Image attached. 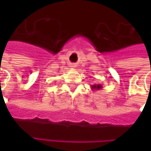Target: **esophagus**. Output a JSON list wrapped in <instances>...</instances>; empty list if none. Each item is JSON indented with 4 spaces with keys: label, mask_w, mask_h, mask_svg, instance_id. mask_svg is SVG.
Returning a JSON list of instances; mask_svg holds the SVG:
<instances>
[{
    "label": "esophagus",
    "mask_w": 151,
    "mask_h": 151,
    "mask_svg": "<svg viewBox=\"0 0 151 151\" xmlns=\"http://www.w3.org/2000/svg\"><path fill=\"white\" fill-rule=\"evenodd\" d=\"M71 67H74V65H71Z\"/></svg>",
    "instance_id": "obj_1"
}]
</instances>
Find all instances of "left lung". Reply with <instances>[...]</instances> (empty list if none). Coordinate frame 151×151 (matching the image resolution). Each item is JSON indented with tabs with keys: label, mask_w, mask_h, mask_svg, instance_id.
Returning a JSON list of instances; mask_svg holds the SVG:
<instances>
[{
	"label": "left lung",
	"mask_w": 151,
	"mask_h": 151,
	"mask_svg": "<svg viewBox=\"0 0 151 151\" xmlns=\"http://www.w3.org/2000/svg\"><path fill=\"white\" fill-rule=\"evenodd\" d=\"M102 88V86L101 84H97V85H92L91 86V90H99Z\"/></svg>",
	"instance_id": "obj_1"
}]
</instances>
